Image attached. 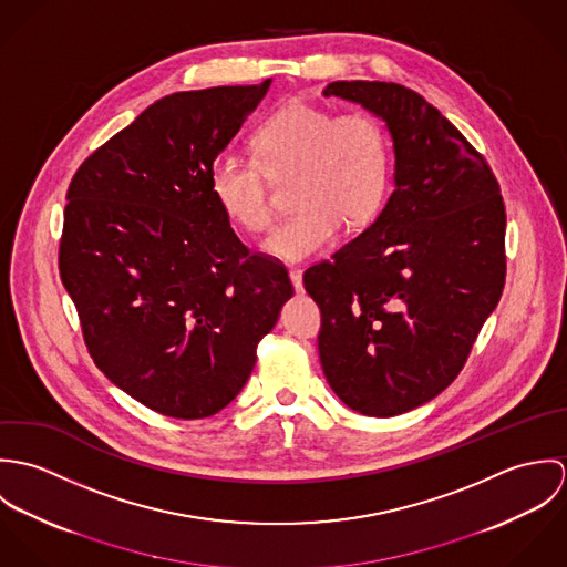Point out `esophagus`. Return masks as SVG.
I'll use <instances>...</instances> for the list:
<instances>
[{
    "instance_id": "esophagus-1",
    "label": "esophagus",
    "mask_w": 567,
    "mask_h": 567,
    "mask_svg": "<svg viewBox=\"0 0 567 567\" xmlns=\"http://www.w3.org/2000/svg\"><path fill=\"white\" fill-rule=\"evenodd\" d=\"M290 281H292V286H295L297 292H303V272H301L299 268H292V270H290Z\"/></svg>"
}]
</instances>
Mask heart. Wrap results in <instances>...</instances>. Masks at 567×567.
I'll list each match as a JSON object with an SVG mask.
<instances>
[{
  "mask_svg": "<svg viewBox=\"0 0 567 567\" xmlns=\"http://www.w3.org/2000/svg\"><path fill=\"white\" fill-rule=\"evenodd\" d=\"M255 157L225 153L209 167V192L223 214L248 234L270 227L275 209L268 176L295 174L299 207L264 243L284 261H301L336 240L340 227L364 225L389 183V137L378 117L336 113L295 100L277 109L255 133Z\"/></svg>",
  "mask_w": 567,
  "mask_h": 567,
  "instance_id": "b5f03b06",
  "label": "heart"
}]
</instances>
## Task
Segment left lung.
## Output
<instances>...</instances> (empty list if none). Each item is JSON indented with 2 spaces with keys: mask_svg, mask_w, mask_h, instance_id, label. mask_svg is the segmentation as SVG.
I'll list each match as a JSON object with an SVG mask.
<instances>
[{
  "mask_svg": "<svg viewBox=\"0 0 567 567\" xmlns=\"http://www.w3.org/2000/svg\"><path fill=\"white\" fill-rule=\"evenodd\" d=\"M336 95L386 122L395 189L375 223L306 270L321 308L331 391L367 416H395L445 391L506 279V214L485 157L423 95L398 82L336 81Z\"/></svg>",
  "mask_w": 567,
  "mask_h": 567,
  "instance_id": "left-lung-1",
  "label": "left lung"
}]
</instances>
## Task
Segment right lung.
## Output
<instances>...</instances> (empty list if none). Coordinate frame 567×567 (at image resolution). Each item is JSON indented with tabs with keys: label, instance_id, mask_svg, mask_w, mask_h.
I'll return each instance as SVG.
<instances>
[{
	"label": "right lung",
	"instance_id": "add662e5",
	"mask_svg": "<svg viewBox=\"0 0 567 567\" xmlns=\"http://www.w3.org/2000/svg\"><path fill=\"white\" fill-rule=\"evenodd\" d=\"M268 86L165 95L68 189L59 270L84 344L117 389L165 416L231 404L295 295L286 266L248 252L209 192L212 163Z\"/></svg>",
	"mask_w": 567,
	"mask_h": 567
}]
</instances>
